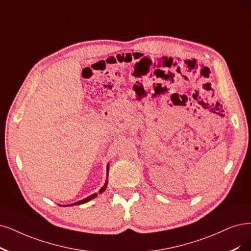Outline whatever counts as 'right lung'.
<instances>
[{
	"label": "right lung",
	"mask_w": 251,
	"mask_h": 251,
	"mask_svg": "<svg viewBox=\"0 0 251 251\" xmlns=\"http://www.w3.org/2000/svg\"><path fill=\"white\" fill-rule=\"evenodd\" d=\"M107 173H108V165H107ZM107 176H108V175H107ZM106 185H107V183H105V184H104V186L100 189L99 193L103 192V191L105 190V188H106ZM96 197H97V193H94V194H92V196H90V197H88V198H86V199H83V200H81V201H76V202L72 203V205H70V206H74V205H80V203H85V202H87V201H91L92 199H94V198H96Z\"/></svg>",
	"instance_id": "1"
}]
</instances>
